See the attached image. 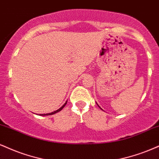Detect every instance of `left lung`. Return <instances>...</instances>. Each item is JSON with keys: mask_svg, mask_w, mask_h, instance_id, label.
<instances>
[{"mask_svg": "<svg viewBox=\"0 0 159 159\" xmlns=\"http://www.w3.org/2000/svg\"><path fill=\"white\" fill-rule=\"evenodd\" d=\"M98 107H99V106H98ZM100 108H101V107H100Z\"/></svg>", "mask_w": 159, "mask_h": 159, "instance_id": "1", "label": "left lung"}]
</instances>
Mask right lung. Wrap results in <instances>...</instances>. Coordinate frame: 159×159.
Wrapping results in <instances>:
<instances>
[{
    "mask_svg": "<svg viewBox=\"0 0 159 159\" xmlns=\"http://www.w3.org/2000/svg\"><path fill=\"white\" fill-rule=\"evenodd\" d=\"M66 103H67V101H66V103H65V104L63 105L62 107H61V108H59L58 110H57L56 111H54V112H50V113H47V114H40V116H50V115H53V114H55V113H57V112H60V111L62 110L63 108L64 107H65V105L66 104Z\"/></svg>",
    "mask_w": 159,
    "mask_h": 159,
    "instance_id": "1",
    "label": "right lung"
}]
</instances>
